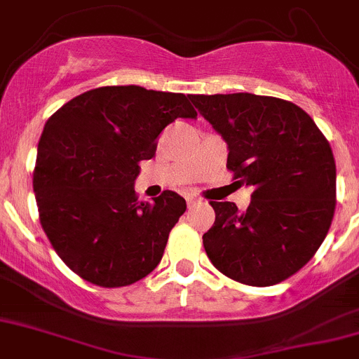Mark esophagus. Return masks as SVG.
<instances>
[{
  "label": "esophagus",
  "mask_w": 359,
  "mask_h": 359,
  "mask_svg": "<svg viewBox=\"0 0 359 359\" xmlns=\"http://www.w3.org/2000/svg\"><path fill=\"white\" fill-rule=\"evenodd\" d=\"M197 203H199V199H197V197H194V196H189V197H187V204H189V208L196 206Z\"/></svg>",
  "instance_id": "1"
}]
</instances>
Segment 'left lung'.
I'll return each instance as SVG.
<instances>
[{
	"label": "left lung",
	"mask_w": 359,
	"mask_h": 359,
	"mask_svg": "<svg viewBox=\"0 0 359 359\" xmlns=\"http://www.w3.org/2000/svg\"><path fill=\"white\" fill-rule=\"evenodd\" d=\"M227 142V169L254 189L247 211L211 201L203 236L215 268L255 287L280 284L303 268L330 231L337 167L330 142L296 104L252 93L192 95Z\"/></svg>",
	"instance_id": "8db88e82"
}]
</instances>
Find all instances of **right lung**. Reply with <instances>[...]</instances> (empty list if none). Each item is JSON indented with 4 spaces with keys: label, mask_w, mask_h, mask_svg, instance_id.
<instances>
[{
    "label": "right lung",
    "mask_w": 359,
    "mask_h": 359,
    "mask_svg": "<svg viewBox=\"0 0 359 359\" xmlns=\"http://www.w3.org/2000/svg\"><path fill=\"white\" fill-rule=\"evenodd\" d=\"M189 98L104 86L72 98L47 119L33 170L40 224L81 278L123 287L162 261L187 203L172 190L141 203L134 183L139 162L155 155L160 132L176 118H197Z\"/></svg>",
    "instance_id": "1"
}]
</instances>
